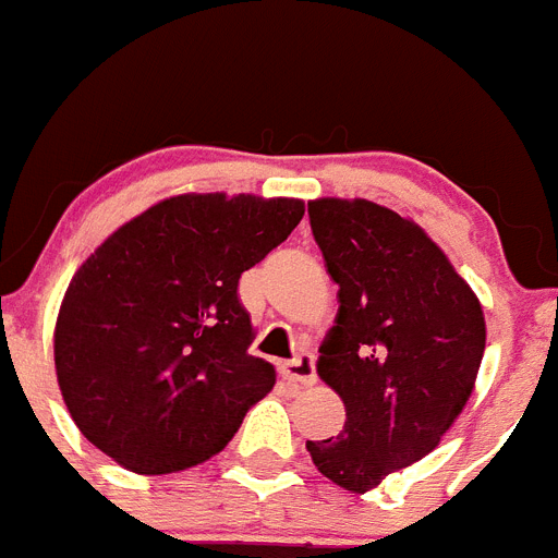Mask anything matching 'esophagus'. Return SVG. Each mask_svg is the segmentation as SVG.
<instances>
[{
    "mask_svg": "<svg viewBox=\"0 0 558 558\" xmlns=\"http://www.w3.org/2000/svg\"><path fill=\"white\" fill-rule=\"evenodd\" d=\"M280 374H283L289 383H294V386H315V357H312V354H298V357L280 366Z\"/></svg>",
    "mask_w": 558,
    "mask_h": 558,
    "instance_id": "obj_1",
    "label": "esophagus"
}]
</instances>
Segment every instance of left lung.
Segmentation results:
<instances>
[{
	"instance_id": "8db88e82",
	"label": "left lung",
	"mask_w": 558,
	"mask_h": 558,
	"mask_svg": "<svg viewBox=\"0 0 558 558\" xmlns=\"http://www.w3.org/2000/svg\"><path fill=\"white\" fill-rule=\"evenodd\" d=\"M337 287L317 374L345 405L337 437L306 442L335 485L366 494L423 460L462 414L485 354L480 298L423 227L366 198L308 201Z\"/></svg>"
}]
</instances>
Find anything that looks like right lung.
Returning <instances> with one entry per match:
<instances>
[{"label":"right lung","instance_id":"obj_1","mask_svg":"<svg viewBox=\"0 0 558 558\" xmlns=\"http://www.w3.org/2000/svg\"><path fill=\"white\" fill-rule=\"evenodd\" d=\"M303 201L186 192L119 227L70 280L53 357L73 423L135 474L221 451L275 386L252 357L238 280L301 223Z\"/></svg>","mask_w":558,"mask_h":558}]
</instances>
